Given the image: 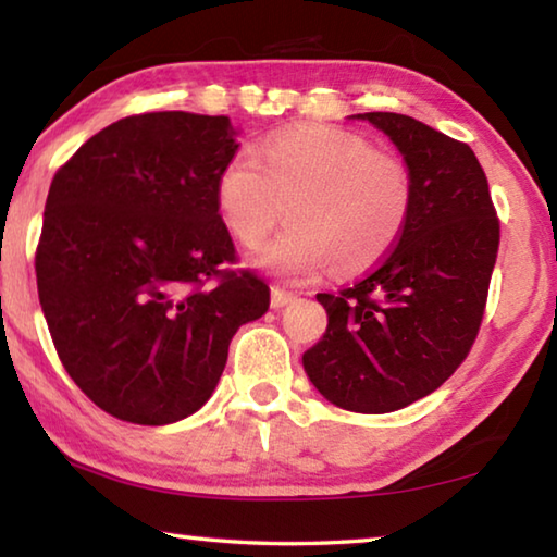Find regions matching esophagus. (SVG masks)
<instances>
[{
	"mask_svg": "<svg viewBox=\"0 0 557 557\" xmlns=\"http://www.w3.org/2000/svg\"><path fill=\"white\" fill-rule=\"evenodd\" d=\"M295 299H297L295 292H289V289L280 287V285H272V297H270V305L275 307V309H280V307H287V305H292V301H295Z\"/></svg>",
	"mask_w": 557,
	"mask_h": 557,
	"instance_id": "1",
	"label": "esophagus"
}]
</instances>
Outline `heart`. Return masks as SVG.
Returning <instances> with one entry per match:
<instances>
[{
    "label": "heart",
    "instance_id": "obj_1",
    "mask_svg": "<svg viewBox=\"0 0 557 557\" xmlns=\"http://www.w3.org/2000/svg\"><path fill=\"white\" fill-rule=\"evenodd\" d=\"M414 201L418 184L405 159L336 127L285 129L258 154L238 149L215 178L221 221L243 248H258L287 206L292 225L258 262L299 280L334 262L338 272L373 268L403 238Z\"/></svg>",
    "mask_w": 557,
    "mask_h": 557
}]
</instances>
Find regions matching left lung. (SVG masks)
<instances>
[{
    "label": "left lung",
    "instance_id": "obj_1",
    "mask_svg": "<svg viewBox=\"0 0 557 557\" xmlns=\"http://www.w3.org/2000/svg\"><path fill=\"white\" fill-rule=\"evenodd\" d=\"M400 149L418 184L398 245L361 280L319 292L322 342L301 356L326 400L393 412L437 391L469 356L496 265L498 215L467 143L398 112L358 115Z\"/></svg>",
    "mask_w": 557,
    "mask_h": 557
}]
</instances>
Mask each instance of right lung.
Returning <instances> with one entry per match:
<instances>
[{"mask_svg":"<svg viewBox=\"0 0 557 557\" xmlns=\"http://www.w3.org/2000/svg\"><path fill=\"white\" fill-rule=\"evenodd\" d=\"M238 152L228 117L143 112L55 172L36 285L55 354L100 410L169 425L211 398L240 324L268 312L215 206Z\"/></svg>","mask_w":557,"mask_h":557,"instance_id":"1","label":"right lung"}]
</instances>
